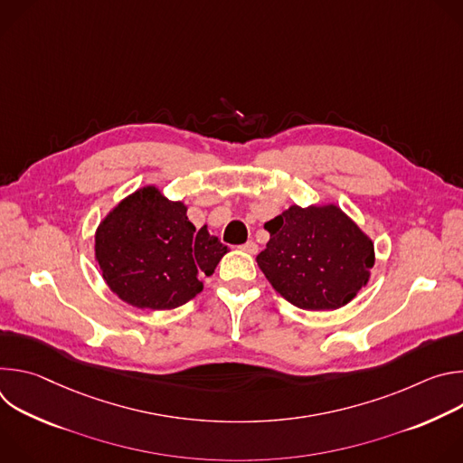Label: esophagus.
<instances>
[{
    "label": "esophagus",
    "instance_id": "1",
    "mask_svg": "<svg viewBox=\"0 0 463 463\" xmlns=\"http://www.w3.org/2000/svg\"><path fill=\"white\" fill-rule=\"evenodd\" d=\"M240 249H241V250H245L247 254H256V252H258V245H256V241H252V240L245 241Z\"/></svg>",
    "mask_w": 463,
    "mask_h": 463
}]
</instances>
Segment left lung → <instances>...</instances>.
Segmentation results:
<instances>
[{
  "mask_svg": "<svg viewBox=\"0 0 463 463\" xmlns=\"http://www.w3.org/2000/svg\"><path fill=\"white\" fill-rule=\"evenodd\" d=\"M263 227L271 238L258 268L293 306L339 309L366 286L373 243L337 205H291Z\"/></svg>",
  "mask_w": 463,
  "mask_h": 463,
  "instance_id": "8db88e82",
  "label": "left lung"
}]
</instances>
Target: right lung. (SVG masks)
I'll return each mask as SVG.
<instances>
[{"mask_svg": "<svg viewBox=\"0 0 463 463\" xmlns=\"http://www.w3.org/2000/svg\"><path fill=\"white\" fill-rule=\"evenodd\" d=\"M229 247L188 222L156 186L129 194L100 222L95 258L108 288L139 309H174L203 289Z\"/></svg>", "mask_w": 463, "mask_h": 463, "instance_id": "obj_1", "label": "right lung"}]
</instances>
